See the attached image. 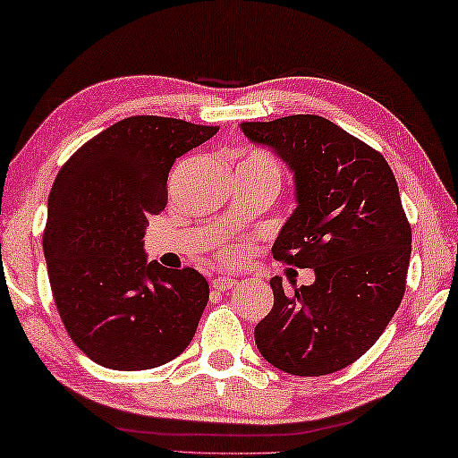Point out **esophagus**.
I'll use <instances>...</instances> for the list:
<instances>
[{
  "instance_id": "1",
  "label": "esophagus",
  "mask_w": 458,
  "mask_h": 458,
  "mask_svg": "<svg viewBox=\"0 0 458 458\" xmlns=\"http://www.w3.org/2000/svg\"><path fill=\"white\" fill-rule=\"evenodd\" d=\"M236 279H230V277H216L212 281V287L216 289V292H228V289H232L236 285Z\"/></svg>"
}]
</instances>
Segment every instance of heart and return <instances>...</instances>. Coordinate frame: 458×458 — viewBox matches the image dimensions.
<instances>
[{
	"mask_svg": "<svg viewBox=\"0 0 458 458\" xmlns=\"http://www.w3.org/2000/svg\"><path fill=\"white\" fill-rule=\"evenodd\" d=\"M242 163H255V165H263V166H267L268 171L273 173L275 175V179H281V165L277 163V158H275L273 155H268V152H265V150H252V152H249V155H246V158Z\"/></svg>",
	"mask_w": 458,
	"mask_h": 458,
	"instance_id": "obj_1",
	"label": "heart"
}]
</instances>
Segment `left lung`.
Returning <instances> with one entry per match:
<instances>
[{
	"mask_svg": "<svg viewBox=\"0 0 458 458\" xmlns=\"http://www.w3.org/2000/svg\"><path fill=\"white\" fill-rule=\"evenodd\" d=\"M241 128L295 173L297 208L275 260L316 273L292 295L271 279L275 303L257 324V346L289 375L336 373L379 340L403 300L411 228L394 171L379 150L322 115Z\"/></svg>",
	"mask_w": 458,
	"mask_h": 458,
	"instance_id": "obj_1",
	"label": "left lung"
}]
</instances>
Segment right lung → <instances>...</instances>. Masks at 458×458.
<instances>
[{
    "instance_id": "right-lung-1",
    "label": "right lung",
    "mask_w": 458,
    "mask_h": 458,
    "mask_svg": "<svg viewBox=\"0 0 458 458\" xmlns=\"http://www.w3.org/2000/svg\"><path fill=\"white\" fill-rule=\"evenodd\" d=\"M220 126L130 115L87 140L61 166L48 195L42 249L72 343L115 371H140L185 351L209 285L191 267L147 263L148 216L166 206V179L185 152Z\"/></svg>"
}]
</instances>
